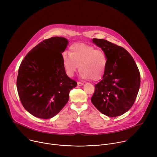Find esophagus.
Returning a JSON list of instances; mask_svg holds the SVG:
<instances>
[{
    "label": "esophagus",
    "instance_id": "obj_1",
    "mask_svg": "<svg viewBox=\"0 0 157 157\" xmlns=\"http://www.w3.org/2000/svg\"><path fill=\"white\" fill-rule=\"evenodd\" d=\"M78 85L79 86H82L84 85V84L82 83V82H78Z\"/></svg>",
    "mask_w": 157,
    "mask_h": 157
}]
</instances>
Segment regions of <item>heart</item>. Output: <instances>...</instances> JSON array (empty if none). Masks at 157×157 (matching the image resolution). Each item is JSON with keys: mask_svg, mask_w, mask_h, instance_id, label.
I'll list each match as a JSON object with an SVG mask.
<instances>
[{"mask_svg": "<svg viewBox=\"0 0 157 157\" xmlns=\"http://www.w3.org/2000/svg\"><path fill=\"white\" fill-rule=\"evenodd\" d=\"M69 53H64L62 56L63 64L68 76L74 75L78 66L80 76L84 79L98 81L104 75L107 58L102 50L85 43H77L70 47Z\"/></svg>", "mask_w": 157, "mask_h": 157, "instance_id": "obj_1", "label": "heart"}]
</instances>
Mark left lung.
I'll list each match as a JSON object with an SVG mask.
<instances>
[{"mask_svg": "<svg viewBox=\"0 0 157 157\" xmlns=\"http://www.w3.org/2000/svg\"><path fill=\"white\" fill-rule=\"evenodd\" d=\"M107 58L105 73L95 85L93 105L103 114L117 117L127 112L135 102L140 84L138 67L124 48L104 39H93Z\"/></svg>", "mask_w": 157, "mask_h": 157, "instance_id": "left-lung-1", "label": "left lung"}]
</instances>
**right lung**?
Instances as JSON below:
<instances>
[{
	"label": "right lung",
	"mask_w": 157,
	"mask_h": 157,
	"mask_svg": "<svg viewBox=\"0 0 157 157\" xmlns=\"http://www.w3.org/2000/svg\"><path fill=\"white\" fill-rule=\"evenodd\" d=\"M68 44L63 37L43 40L21 61L17 88L21 102L30 114L40 119L55 116L68 102L77 82L67 76L62 53Z\"/></svg>",
	"instance_id": "add662e5"
}]
</instances>
